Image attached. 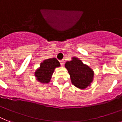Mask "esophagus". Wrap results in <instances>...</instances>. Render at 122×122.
Instances as JSON below:
<instances>
[{
	"label": "esophagus",
	"mask_w": 122,
	"mask_h": 122,
	"mask_svg": "<svg viewBox=\"0 0 122 122\" xmlns=\"http://www.w3.org/2000/svg\"><path fill=\"white\" fill-rule=\"evenodd\" d=\"M60 64H61V65L62 66H64V60H61V61H60Z\"/></svg>",
	"instance_id": "1"
}]
</instances>
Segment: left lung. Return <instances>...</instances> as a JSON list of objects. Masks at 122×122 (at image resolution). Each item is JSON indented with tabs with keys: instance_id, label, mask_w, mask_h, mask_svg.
I'll return each instance as SVG.
<instances>
[{
	"instance_id": "obj_1",
	"label": "left lung",
	"mask_w": 122,
	"mask_h": 122,
	"mask_svg": "<svg viewBox=\"0 0 122 122\" xmlns=\"http://www.w3.org/2000/svg\"><path fill=\"white\" fill-rule=\"evenodd\" d=\"M65 68L70 74L72 84L78 88H86L93 80V71L76 57L72 58L71 61H67Z\"/></svg>"
}]
</instances>
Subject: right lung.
<instances>
[{
	"instance_id": "add662e5",
	"label": "right lung",
	"mask_w": 122,
	"mask_h": 122,
	"mask_svg": "<svg viewBox=\"0 0 122 122\" xmlns=\"http://www.w3.org/2000/svg\"><path fill=\"white\" fill-rule=\"evenodd\" d=\"M60 66V63L56 58L45 59L40 64V67L36 71L34 75L39 82L49 83L54 69Z\"/></svg>"
}]
</instances>
